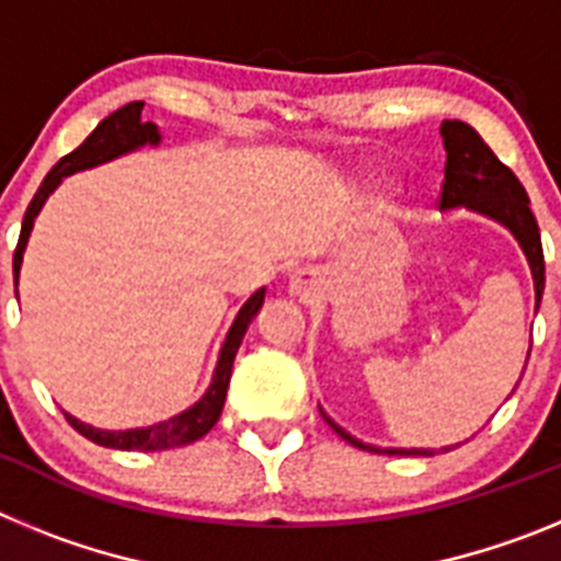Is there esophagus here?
<instances>
[{
    "instance_id": "obj_1",
    "label": "esophagus",
    "mask_w": 561,
    "mask_h": 561,
    "mask_svg": "<svg viewBox=\"0 0 561 561\" xmlns=\"http://www.w3.org/2000/svg\"><path fill=\"white\" fill-rule=\"evenodd\" d=\"M297 284H300V280H295V289H300V286H297Z\"/></svg>"
}]
</instances>
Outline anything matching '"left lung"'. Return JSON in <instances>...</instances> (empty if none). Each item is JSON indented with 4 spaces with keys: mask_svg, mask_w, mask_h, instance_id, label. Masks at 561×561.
<instances>
[{
    "mask_svg": "<svg viewBox=\"0 0 561 561\" xmlns=\"http://www.w3.org/2000/svg\"><path fill=\"white\" fill-rule=\"evenodd\" d=\"M440 137L447 148V165H444V182H440L438 207H472V210L485 213L505 225L517 236L523 244L528 264L534 272V286H537V304L542 300L545 289V255H542V238H539V225L534 219L531 207H528V193L523 182L514 176V171L505 162L497 160V153L485 146L483 137L472 126L460 121L440 123ZM340 438L348 444L370 453H390V455H433L430 449H376L365 447L362 440L351 438L345 430H340L329 415L323 413Z\"/></svg>",
    "mask_w": 561,
    "mask_h": 561,
    "instance_id": "left-lung-1",
    "label": "left lung"
}]
</instances>
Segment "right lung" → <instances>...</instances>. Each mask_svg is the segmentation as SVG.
I'll return each instance as SVG.
<instances>
[{"label":"right lung","mask_w":561,"mask_h":561,"mask_svg":"<svg viewBox=\"0 0 561 561\" xmlns=\"http://www.w3.org/2000/svg\"><path fill=\"white\" fill-rule=\"evenodd\" d=\"M142 103H128V106L117 108L108 117H103L101 123L95 126V131L89 134L87 140L76 148V151H69L67 157L56 162V168L44 176V182L38 185L36 196L27 205V213H24L22 221V232H19V244L16 252H13V277H16L19 284V266H22V252L27 247V236L33 230V219L38 216L42 205L47 202V196L58 187V182L69 173L83 171V168H92L98 162H106L112 157L123 151H131V148L142 146V142H157L160 140V131L153 123H142L140 121ZM264 304V289H257L255 295L250 297L244 304V309L238 311L236 323H232L230 334H227L225 348H221L219 365H216V374H213V385L202 401H196L191 410H185L182 415L171 421H162V424H153V427H142V430H126V433H103V430L89 427L83 421L72 419L67 415V421L83 438L95 440L101 447H112V449H137V453H153V449H171V447H185V444H193V440H199L202 435H207L213 430V424L219 421L221 408H225L227 399V385H230V374H232V359L238 354V345L244 340L247 329H250L252 317L257 314Z\"/></svg>","instance_id":"right-lung-1"}]
</instances>
